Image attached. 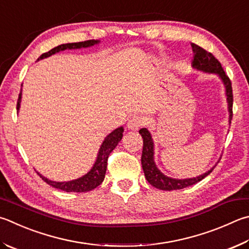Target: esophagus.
<instances>
[{
	"instance_id": "34e87169",
	"label": "esophagus",
	"mask_w": 249,
	"mask_h": 249,
	"mask_svg": "<svg viewBox=\"0 0 249 249\" xmlns=\"http://www.w3.org/2000/svg\"><path fill=\"white\" fill-rule=\"evenodd\" d=\"M144 124H146V122H144L143 117L139 116V115H134L128 120L127 128L130 130H137Z\"/></svg>"
}]
</instances>
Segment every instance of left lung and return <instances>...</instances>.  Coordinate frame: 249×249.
Instances as JSON below:
<instances>
[{
  "label": "left lung",
  "instance_id": "obj_1",
  "mask_svg": "<svg viewBox=\"0 0 249 249\" xmlns=\"http://www.w3.org/2000/svg\"><path fill=\"white\" fill-rule=\"evenodd\" d=\"M192 48L194 51V60L192 62V66L194 69L198 71H202L205 73H212L216 74L222 80L225 87V96H227L228 101V109H229V121L231 123L232 116H233V92H232V84L231 80L225 74V71L222 69L221 63L216 60V58L212 55L210 52L206 51L205 49L200 48L195 43H192ZM139 134L142 135V142H143V148H142V165L146 179L150 183L152 186L156 188L162 189V191H175V189H182L185 187L192 186V185L200 182L201 179L209 175L213 168L210 169L206 173L202 175L197 176V178H172L169 176L164 175L162 172L157 168L155 163V158H153V142L151 138V134L149 133L147 128H142L139 130Z\"/></svg>",
  "mask_w": 249,
  "mask_h": 249
}]
</instances>
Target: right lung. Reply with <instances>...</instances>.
<instances>
[{
  "instance_id": "obj_1",
  "label": "right lung",
  "mask_w": 249,
  "mask_h": 249,
  "mask_svg": "<svg viewBox=\"0 0 249 249\" xmlns=\"http://www.w3.org/2000/svg\"><path fill=\"white\" fill-rule=\"evenodd\" d=\"M99 42H100L99 40H87V41H83V42L61 44V46H57L55 48H53L52 50H50L49 52L43 53L39 58L41 60V58L48 57L50 55H52V54H55L56 52L64 51L66 49L71 50V49L92 47ZM20 99H21V92L19 93V96H18L17 111L19 110V107H20ZM123 132H124V128L121 126V127L114 129L111 134L107 135V136L105 138V140H103L100 149H99L97 160L94 162L91 170H90L87 174L81 176V178L77 179L70 180V182H54V180L44 178V176H42L40 173H38V175L44 180V182L49 184L50 186L61 189V191H64L67 193H71V192L85 193V192L92 191V189L99 186V185L103 182V179H105L107 165V158H109L110 153L114 150L115 147L117 146V143L121 142L122 137H123Z\"/></svg>"
}]
</instances>
